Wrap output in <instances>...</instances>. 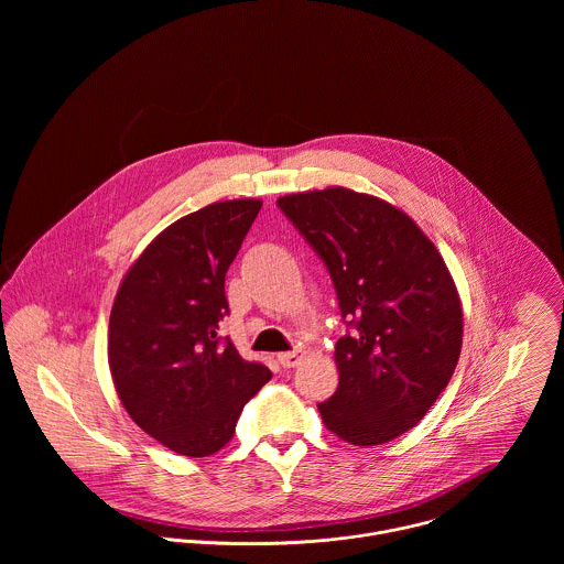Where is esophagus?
Here are the masks:
<instances>
[{
	"label": "esophagus",
	"instance_id": "1",
	"mask_svg": "<svg viewBox=\"0 0 564 564\" xmlns=\"http://www.w3.org/2000/svg\"><path fill=\"white\" fill-rule=\"evenodd\" d=\"M302 360H304V351H302V349H293V351H282V354H278V362H280L284 369L297 367Z\"/></svg>",
	"mask_w": 564,
	"mask_h": 564
}]
</instances>
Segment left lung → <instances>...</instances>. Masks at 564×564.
Segmentation results:
<instances>
[{
  "label": "left lung",
  "instance_id": "8db88e82",
  "mask_svg": "<svg viewBox=\"0 0 564 564\" xmlns=\"http://www.w3.org/2000/svg\"><path fill=\"white\" fill-rule=\"evenodd\" d=\"M282 213L319 253L351 336L336 340V393L325 427L351 445H382L414 427L449 384L463 349L454 278L402 208L345 186L291 193Z\"/></svg>",
  "mask_w": 564,
  "mask_h": 564
}]
</instances>
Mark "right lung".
<instances>
[{
	"label": "right lung",
	"mask_w": 564,
	"mask_h": 564,
	"mask_svg": "<svg viewBox=\"0 0 564 564\" xmlns=\"http://www.w3.org/2000/svg\"><path fill=\"white\" fill-rule=\"evenodd\" d=\"M260 199L215 202L150 242L126 271L108 323L117 395L152 438L204 458L226 447L242 405L271 380L217 334L228 315L226 273Z\"/></svg>",
	"instance_id": "add662e5"
}]
</instances>
